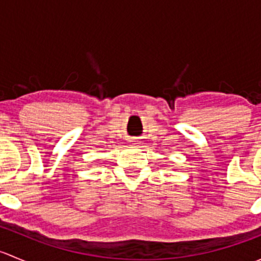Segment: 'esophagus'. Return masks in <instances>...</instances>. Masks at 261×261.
I'll use <instances>...</instances> for the list:
<instances>
[{
    "instance_id": "1",
    "label": "esophagus",
    "mask_w": 261,
    "mask_h": 261,
    "mask_svg": "<svg viewBox=\"0 0 261 261\" xmlns=\"http://www.w3.org/2000/svg\"><path fill=\"white\" fill-rule=\"evenodd\" d=\"M130 143H134V140H131V141H130Z\"/></svg>"
}]
</instances>
